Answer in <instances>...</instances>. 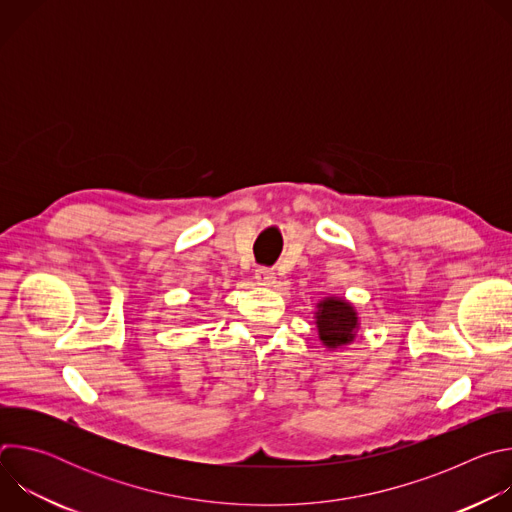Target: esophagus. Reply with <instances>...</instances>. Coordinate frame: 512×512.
Here are the masks:
<instances>
[{"instance_id": "34e87169", "label": "esophagus", "mask_w": 512, "mask_h": 512, "mask_svg": "<svg viewBox=\"0 0 512 512\" xmlns=\"http://www.w3.org/2000/svg\"><path fill=\"white\" fill-rule=\"evenodd\" d=\"M255 279H257L261 285H273V283H275V273H273V269H269V267H259V269L255 271Z\"/></svg>"}]
</instances>
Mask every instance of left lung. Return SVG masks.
Segmentation results:
<instances>
[{"label": "left lung", "mask_w": 512, "mask_h": 512, "mask_svg": "<svg viewBox=\"0 0 512 512\" xmlns=\"http://www.w3.org/2000/svg\"><path fill=\"white\" fill-rule=\"evenodd\" d=\"M316 324L324 346L340 348L354 340L358 318L354 308L342 298H326L318 304Z\"/></svg>", "instance_id": "1"}]
</instances>
